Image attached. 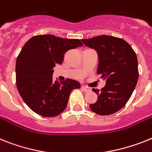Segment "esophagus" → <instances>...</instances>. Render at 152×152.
<instances>
[{
    "instance_id": "34e87169",
    "label": "esophagus",
    "mask_w": 152,
    "mask_h": 152,
    "mask_svg": "<svg viewBox=\"0 0 152 152\" xmlns=\"http://www.w3.org/2000/svg\"><path fill=\"white\" fill-rule=\"evenodd\" d=\"M81 88H82L84 91H86V92H89L91 90V89H90V87H87V86H81Z\"/></svg>"
}]
</instances>
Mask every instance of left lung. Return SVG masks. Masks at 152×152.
I'll return each mask as SVG.
<instances>
[{"label": "left lung", "mask_w": 152, "mask_h": 152, "mask_svg": "<svg viewBox=\"0 0 152 152\" xmlns=\"http://www.w3.org/2000/svg\"><path fill=\"white\" fill-rule=\"evenodd\" d=\"M83 44L97 52V74L106 80L101 91L93 89L97 100L90 105L92 111L99 115H110L124 107L131 97L138 80L136 53L124 39L100 35L82 39Z\"/></svg>", "instance_id": "1"}]
</instances>
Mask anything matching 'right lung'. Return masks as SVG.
Returning <instances> with one entry per match:
<instances>
[{"label":"right lung","instance_id":"add662e5","mask_svg":"<svg viewBox=\"0 0 152 152\" xmlns=\"http://www.w3.org/2000/svg\"><path fill=\"white\" fill-rule=\"evenodd\" d=\"M82 45L79 39L52 35H36L25 43L16 61V85L31 110L52 117L66 109L70 93L80 84L71 79L53 82V68L62 63L67 51Z\"/></svg>","mask_w":152,"mask_h":152}]
</instances>
